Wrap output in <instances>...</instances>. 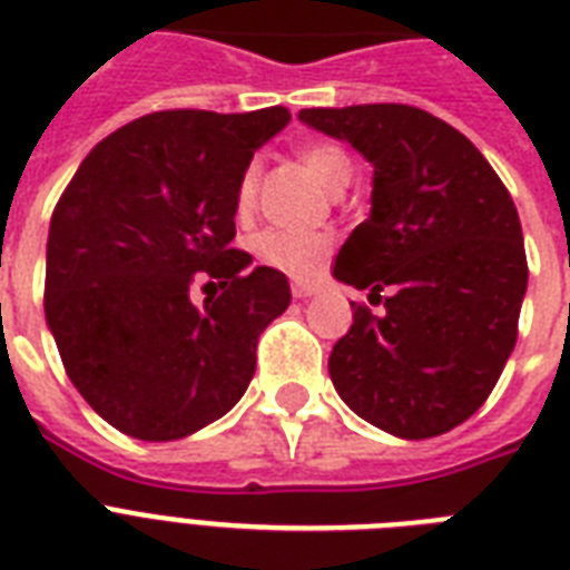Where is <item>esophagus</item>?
I'll use <instances>...</instances> for the list:
<instances>
[{"mask_svg":"<svg viewBox=\"0 0 570 570\" xmlns=\"http://www.w3.org/2000/svg\"><path fill=\"white\" fill-rule=\"evenodd\" d=\"M293 295L298 302L311 298V295H316V284H311V281H293Z\"/></svg>","mask_w":570,"mask_h":570,"instance_id":"esophagus-1","label":"esophagus"}]
</instances>
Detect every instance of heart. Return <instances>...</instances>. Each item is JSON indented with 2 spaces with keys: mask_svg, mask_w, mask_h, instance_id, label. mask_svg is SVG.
Here are the masks:
<instances>
[{
  "mask_svg": "<svg viewBox=\"0 0 570 570\" xmlns=\"http://www.w3.org/2000/svg\"><path fill=\"white\" fill-rule=\"evenodd\" d=\"M302 163L307 171L331 191L340 195L352 183L355 165L352 156L334 141H311L302 147ZM259 186V168L250 165L239 183V213H248L254 206ZM254 254H257L266 266L277 268L289 277H313L325 266L331 254V236L325 233H304V230H286V227H268L254 239Z\"/></svg>",
  "mask_w": 570,
  "mask_h": 570,
  "instance_id": "heart-1",
  "label": "heart"
}]
</instances>
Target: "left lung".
Wrapping results in <instances>:
<instances>
[{"label": "left lung", "instance_id": "8db88e82", "mask_svg": "<svg viewBox=\"0 0 570 570\" xmlns=\"http://www.w3.org/2000/svg\"><path fill=\"white\" fill-rule=\"evenodd\" d=\"M298 120L373 165L370 218L340 248L334 277L390 289L384 316L352 304L331 381L381 432H450L482 407L518 340L530 272L512 195L459 129L414 106L302 109Z\"/></svg>", "mask_w": 570, "mask_h": 570}]
</instances>
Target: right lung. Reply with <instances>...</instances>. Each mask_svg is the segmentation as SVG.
Returning a JSON list of instances; mask_svg holds the SVG:
<instances>
[{
	"mask_svg": "<svg viewBox=\"0 0 570 570\" xmlns=\"http://www.w3.org/2000/svg\"><path fill=\"white\" fill-rule=\"evenodd\" d=\"M284 106L154 111L85 156L47 239V325L73 387L118 432L177 441L248 390L257 340L289 307L284 272L230 248L254 150ZM219 293L190 302L195 279Z\"/></svg>",
	"mask_w": 570,
	"mask_h": 570,
	"instance_id": "obj_1",
	"label": "right lung"
}]
</instances>
